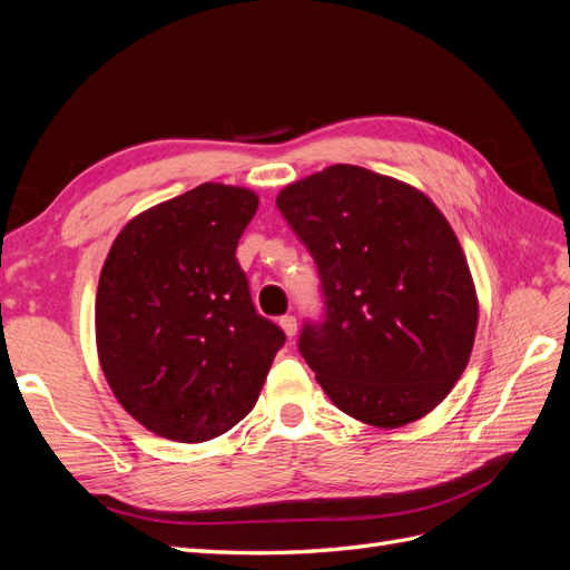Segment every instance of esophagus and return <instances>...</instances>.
<instances>
[{
    "instance_id": "esophagus-1",
    "label": "esophagus",
    "mask_w": 570,
    "mask_h": 570,
    "mask_svg": "<svg viewBox=\"0 0 570 570\" xmlns=\"http://www.w3.org/2000/svg\"><path fill=\"white\" fill-rule=\"evenodd\" d=\"M281 327H283V333L292 340L297 335V318L295 316H283L281 318Z\"/></svg>"
}]
</instances>
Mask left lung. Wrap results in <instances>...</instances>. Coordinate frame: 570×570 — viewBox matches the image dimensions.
<instances>
[{
    "mask_svg": "<svg viewBox=\"0 0 570 570\" xmlns=\"http://www.w3.org/2000/svg\"><path fill=\"white\" fill-rule=\"evenodd\" d=\"M281 214L321 273L325 321L299 352L352 419L402 428L433 411L469 366L478 295L465 254L421 189L335 164L281 189Z\"/></svg>",
    "mask_w": 570,
    "mask_h": 570,
    "instance_id": "1",
    "label": "left lung"
}]
</instances>
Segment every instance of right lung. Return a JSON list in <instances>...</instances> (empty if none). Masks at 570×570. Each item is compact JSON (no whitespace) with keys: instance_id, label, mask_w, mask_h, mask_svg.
Listing matches in <instances>:
<instances>
[{"instance_id":"add662e5","label":"right lung","mask_w":570,"mask_h":570,"mask_svg":"<svg viewBox=\"0 0 570 570\" xmlns=\"http://www.w3.org/2000/svg\"><path fill=\"white\" fill-rule=\"evenodd\" d=\"M258 209L247 187L202 183L137 214L99 273V366L154 435L206 442L254 409L285 333L258 316L235 249Z\"/></svg>"}]
</instances>
